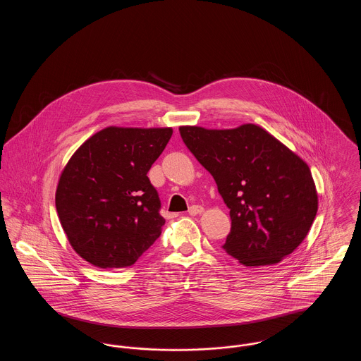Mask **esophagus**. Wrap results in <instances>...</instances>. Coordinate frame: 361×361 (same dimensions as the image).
I'll use <instances>...</instances> for the list:
<instances>
[{
    "instance_id": "obj_1",
    "label": "esophagus",
    "mask_w": 361,
    "mask_h": 361,
    "mask_svg": "<svg viewBox=\"0 0 361 361\" xmlns=\"http://www.w3.org/2000/svg\"><path fill=\"white\" fill-rule=\"evenodd\" d=\"M203 212V207L202 206H192L189 207L188 214L189 215H197V214H202Z\"/></svg>"
}]
</instances>
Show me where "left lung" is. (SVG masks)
<instances>
[{
	"mask_svg": "<svg viewBox=\"0 0 361 361\" xmlns=\"http://www.w3.org/2000/svg\"><path fill=\"white\" fill-rule=\"evenodd\" d=\"M180 135L230 209L226 253L246 267L274 265L291 255L318 209L307 164L256 124L180 127Z\"/></svg>",
	"mask_w": 361,
	"mask_h": 361,
	"instance_id": "obj_1",
	"label": "left lung"
}]
</instances>
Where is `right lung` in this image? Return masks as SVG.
I'll return each mask as SVG.
<instances>
[{
	"label": "right lung",
	"mask_w": 361,
	"mask_h": 361,
	"mask_svg": "<svg viewBox=\"0 0 361 361\" xmlns=\"http://www.w3.org/2000/svg\"><path fill=\"white\" fill-rule=\"evenodd\" d=\"M172 133L108 127L70 158L55 206L70 245L92 265L130 267L161 235L165 219L147 172Z\"/></svg>",
	"instance_id": "right-lung-1"
}]
</instances>
